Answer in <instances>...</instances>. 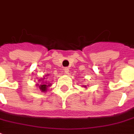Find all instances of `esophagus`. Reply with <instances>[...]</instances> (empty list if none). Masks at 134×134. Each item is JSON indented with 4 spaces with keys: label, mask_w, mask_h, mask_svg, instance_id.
Wrapping results in <instances>:
<instances>
[{
    "label": "esophagus",
    "mask_w": 134,
    "mask_h": 134,
    "mask_svg": "<svg viewBox=\"0 0 134 134\" xmlns=\"http://www.w3.org/2000/svg\"><path fill=\"white\" fill-rule=\"evenodd\" d=\"M64 72H65V74H69V69H67V68H65L64 69Z\"/></svg>",
    "instance_id": "esophagus-1"
}]
</instances>
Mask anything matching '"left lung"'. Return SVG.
Returning a JSON list of instances; mask_svg holds the SVG:
<instances>
[{"label": "left lung", "instance_id": "left-lung-1", "mask_svg": "<svg viewBox=\"0 0 134 134\" xmlns=\"http://www.w3.org/2000/svg\"><path fill=\"white\" fill-rule=\"evenodd\" d=\"M83 87L86 88H87V87H86V86H83Z\"/></svg>", "mask_w": 134, "mask_h": 134}]
</instances>
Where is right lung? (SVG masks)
<instances>
[{
  "label": "right lung",
  "mask_w": 134,
  "mask_h": 134,
  "mask_svg": "<svg viewBox=\"0 0 134 134\" xmlns=\"http://www.w3.org/2000/svg\"><path fill=\"white\" fill-rule=\"evenodd\" d=\"M49 76V74H46V76H43V78H41V79L38 80V81H41L40 83H36V86L38 87V88L40 89V91L43 93H45L48 91V88L50 87L52 84L50 83L48 81H47V79Z\"/></svg>",
  "instance_id": "right-lung-1"
}]
</instances>
